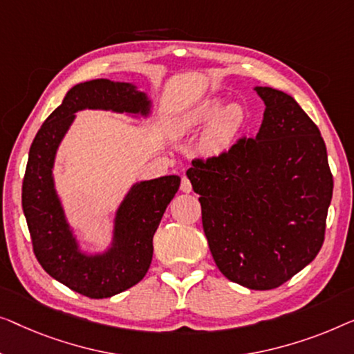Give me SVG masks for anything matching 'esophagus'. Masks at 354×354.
<instances>
[{
	"label": "esophagus",
	"mask_w": 354,
	"mask_h": 354,
	"mask_svg": "<svg viewBox=\"0 0 354 354\" xmlns=\"http://www.w3.org/2000/svg\"><path fill=\"white\" fill-rule=\"evenodd\" d=\"M179 189H181L183 192H186V194H189L192 191V184H191V181H189V179L186 178V176H183V179H181V186H179Z\"/></svg>",
	"instance_id": "esophagus-1"
}]
</instances>
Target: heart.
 <instances>
[{
	"mask_svg": "<svg viewBox=\"0 0 354 354\" xmlns=\"http://www.w3.org/2000/svg\"><path fill=\"white\" fill-rule=\"evenodd\" d=\"M208 125L198 141V151L205 157L227 152L247 127V112L241 104H229L218 96L205 97L179 113L175 123L178 136H191Z\"/></svg>",
	"mask_w": 354,
	"mask_h": 354,
	"instance_id": "b5f03b06",
	"label": "heart"
}]
</instances>
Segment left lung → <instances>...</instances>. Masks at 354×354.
Instances as JSON below:
<instances>
[{"label": "left lung", "instance_id": "left-lung-1", "mask_svg": "<svg viewBox=\"0 0 354 354\" xmlns=\"http://www.w3.org/2000/svg\"><path fill=\"white\" fill-rule=\"evenodd\" d=\"M255 91L266 106L257 136L192 160L187 178L218 270L270 290L319 253L333 179L319 128L295 99L268 86Z\"/></svg>", "mask_w": 354, "mask_h": 354}]
</instances>
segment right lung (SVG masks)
I'll return each instance as SVG.
<instances>
[{
    "label": "right lung",
    "instance_id": "add662e5",
    "mask_svg": "<svg viewBox=\"0 0 354 354\" xmlns=\"http://www.w3.org/2000/svg\"><path fill=\"white\" fill-rule=\"evenodd\" d=\"M83 109L118 113H151L146 93L131 83L99 78L75 84L35 136L22 184V208L33 252L49 276L89 298H109L136 286L151 266L152 239L181 178L162 176L133 184L115 213L112 245L86 255L68 226L54 187V158L61 141Z\"/></svg>",
    "mask_w": 354,
    "mask_h": 354
}]
</instances>
